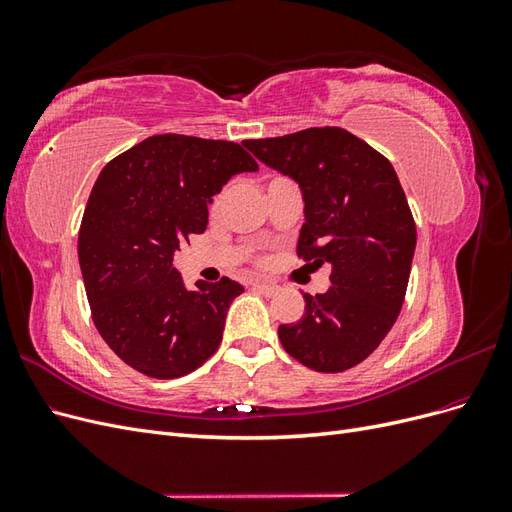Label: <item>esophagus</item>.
I'll use <instances>...</instances> for the list:
<instances>
[{"mask_svg": "<svg viewBox=\"0 0 512 512\" xmlns=\"http://www.w3.org/2000/svg\"><path fill=\"white\" fill-rule=\"evenodd\" d=\"M252 286H254L256 290H260V292H265V294H273V292L277 290V286H275V284L260 282V280H254V282H252Z\"/></svg>", "mask_w": 512, "mask_h": 512, "instance_id": "esophagus-1", "label": "esophagus"}]
</instances>
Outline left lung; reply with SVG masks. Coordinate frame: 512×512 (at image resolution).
<instances>
[{
	"instance_id": "1",
	"label": "left lung",
	"mask_w": 512,
	"mask_h": 512,
	"mask_svg": "<svg viewBox=\"0 0 512 512\" xmlns=\"http://www.w3.org/2000/svg\"><path fill=\"white\" fill-rule=\"evenodd\" d=\"M243 145L299 183L305 224L297 254L331 265L329 290L303 294V318L277 329L284 350L322 374L359 365L401 312L416 247L393 164L359 136L331 126Z\"/></svg>"
}]
</instances>
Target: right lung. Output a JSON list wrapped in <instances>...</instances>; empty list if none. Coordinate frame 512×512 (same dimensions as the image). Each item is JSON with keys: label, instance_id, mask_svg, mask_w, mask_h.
Segmentation results:
<instances>
[{"label": "right lung", "instance_id": "1", "mask_svg": "<svg viewBox=\"0 0 512 512\" xmlns=\"http://www.w3.org/2000/svg\"><path fill=\"white\" fill-rule=\"evenodd\" d=\"M256 160L239 143L158 134L108 162L89 194L79 262L91 318L123 363L181 378L218 350L243 286L222 277L188 290L173 256L207 228L211 196Z\"/></svg>", "mask_w": 512, "mask_h": 512}]
</instances>
